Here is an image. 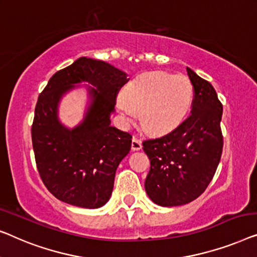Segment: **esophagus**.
I'll list each match as a JSON object with an SVG mask.
<instances>
[{
  "label": "esophagus",
  "mask_w": 257,
  "mask_h": 257,
  "mask_svg": "<svg viewBox=\"0 0 257 257\" xmlns=\"http://www.w3.org/2000/svg\"><path fill=\"white\" fill-rule=\"evenodd\" d=\"M142 149V141H141L139 137H133L132 141V150L137 151Z\"/></svg>",
  "instance_id": "1"
}]
</instances>
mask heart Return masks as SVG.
<instances>
[{
    "mask_svg": "<svg viewBox=\"0 0 257 257\" xmlns=\"http://www.w3.org/2000/svg\"><path fill=\"white\" fill-rule=\"evenodd\" d=\"M192 82L184 74L155 71L139 74L123 89L117 106L130 122L140 113L141 124L150 134H166L185 120L193 102Z\"/></svg>",
    "mask_w": 257,
    "mask_h": 257,
    "instance_id": "heart-1",
    "label": "heart"
}]
</instances>
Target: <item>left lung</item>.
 I'll use <instances>...</instances> for the list:
<instances>
[{"mask_svg":"<svg viewBox=\"0 0 257 257\" xmlns=\"http://www.w3.org/2000/svg\"><path fill=\"white\" fill-rule=\"evenodd\" d=\"M193 85L191 114L165 135L143 142L150 160L144 187L155 204H189L206 190L221 158L222 104L213 86L186 67Z\"/></svg>","mask_w":257,"mask_h":257,"instance_id":"obj_1","label":"left lung"}]
</instances>
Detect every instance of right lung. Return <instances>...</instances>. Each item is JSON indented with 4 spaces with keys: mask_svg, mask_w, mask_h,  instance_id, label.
I'll list each match as a JSON object with an SVG mask.
<instances>
[{
    "mask_svg": "<svg viewBox=\"0 0 257 257\" xmlns=\"http://www.w3.org/2000/svg\"><path fill=\"white\" fill-rule=\"evenodd\" d=\"M127 74L102 60L81 57L52 75L39 94L31 128L39 176L57 199L82 208L109 200L115 172L132 148V135L110 125ZM88 82L90 104L84 120L70 130L57 117L60 100Z\"/></svg>",
    "mask_w": 257,
    "mask_h": 257,
    "instance_id": "obj_1",
    "label": "right lung"
}]
</instances>
